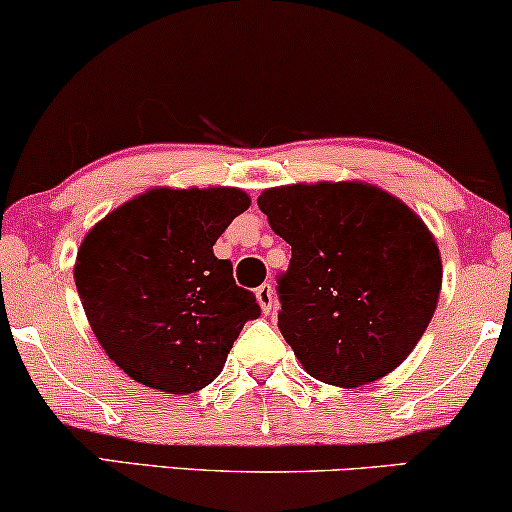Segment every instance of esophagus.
<instances>
[{"label": "esophagus", "mask_w": 512, "mask_h": 512, "mask_svg": "<svg viewBox=\"0 0 512 512\" xmlns=\"http://www.w3.org/2000/svg\"><path fill=\"white\" fill-rule=\"evenodd\" d=\"M255 295H257V302H260L262 312L269 314L271 307H274V288H271L269 283H262V286L255 290Z\"/></svg>", "instance_id": "1"}]
</instances>
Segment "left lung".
<instances>
[{"label":"left lung","instance_id":"left-lung-1","mask_svg":"<svg viewBox=\"0 0 512 512\" xmlns=\"http://www.w3.org/2000/svg\"><path fill=\"white\" fill-rule=\"evenodd\" d=\"M290 245L278 331L312 378L359 387L394 371L437 309L442 260L428 226L357 181L295 184L257 198Z\"/></svg>","mask_w":512,"mask_h":512}]
</instances>
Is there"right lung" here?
<instances>
[{
    "mask_svg": "<svg viewBox=\"0 0 512 512\" xmlns=\"http://www.w3.org/2000/svg\"><path fill=\"white\" fill-rule=\"evenodd\" d=\"M250 208L238 189H153L89 231L75 286L106 354L137 383L170 394L203 390L245 323L260 316L234 264L212 245Z\"/></svg>",
    "mask_w": 512,
    "mask_h": 512,
    "instance_id": "right-lung-1",
    "label": "right lung"
}]
</instances>
